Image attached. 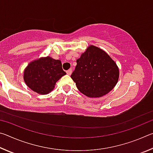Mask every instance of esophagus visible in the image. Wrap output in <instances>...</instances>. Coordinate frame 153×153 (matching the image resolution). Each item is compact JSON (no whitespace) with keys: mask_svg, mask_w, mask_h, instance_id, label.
<instances>
[{"mask_svg":"<svg viewBox=\"0 0 153 153\" xmlns=\"http://www.w3.org/2000/svg\"><path fill=\"white\" fill-rule=\"evenodd\" d=\"M66 73L68 74V75H69V76H70V75L71 74V73H72V69H68V70H67V71H66Z\"/></svg>","mask_w":153,"mask_h":153,"instance_id":"esophagus-1","label":"esophagus"}]
</instances>
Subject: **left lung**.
Here are the masks:
<instances>
[{"label": "left lung", "mask_w": 153, "mask_h": 153, "mask_svg": "<svg viewBox=\"0 0 153 153\" xmlns=\"http://www.w3.org/2000/svg\"><path fill=\"white\" fill-rule=\"evenodd\" d=\"M76 62L71 77L79 92L87 97H102L117 84L118 67L102 49L90 46Z\"/></svg>", "instance_id": "left-lung-1"}]
</instances>
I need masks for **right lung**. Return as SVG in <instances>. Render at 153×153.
Masks as SVG:
<instances>
[{
	"instance_id": "right-lung-1",
	"label": "right lung",
	"mask_w": 153,
	"mask_h": 153,
	"mask_svg": "<svg viewBox=\"0 0 153 153\" xmlns=\"http://www.w3.org/2000/svg\"><path fill=\"white\" fill-rule=\"evenodd\" d=\"M65 74L61 61L46 56L28 65L24 71V81L33 91L46 94L54 89L56 82Z\"/></svg>"
}]
</instances>
